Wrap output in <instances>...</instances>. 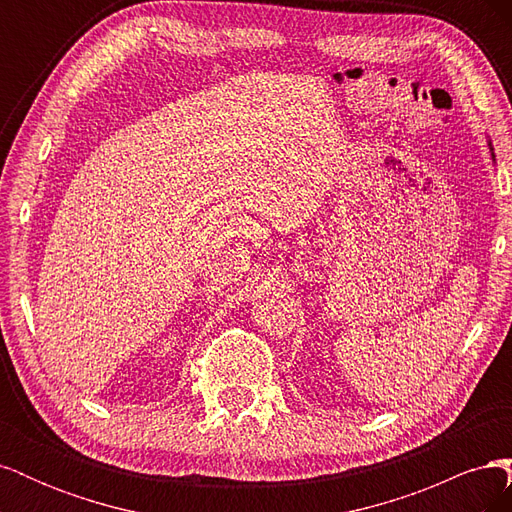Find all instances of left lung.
I'll return each mask as SVG.
<instances>
[{"label": "left lung", "instance_id": "1", "mask_svg": "<svg viewBox=\"0 0 512 512\" xmlns=\"http://www.w3.org/2000/svg\"><path fill=\"white\" fill-rule=\"evenodd\" d=\"M489 149H491V158L495 160V156H493V147H491V143H489Z\"/></svg>", "mask_w": 512, "mask_h": 512}]
</instances>
